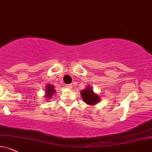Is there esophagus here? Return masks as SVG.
<instances>
[{
    "label": "esophagus",
    "mask_w": 152,
    "mask_h": 152,
    "mask_svg": "<svg viewBox=\"0 0 152 152\" xmlns=\"http://www.w3.org/2000/svg\"><path fill=\"white\" fill-rule=\"evenodd\" d=\"M66 87L68 88V89H70V88L72 87V84H69V85H66Z\"/></svg>",
    "instance_id": "34e87169"
}]
</instances>
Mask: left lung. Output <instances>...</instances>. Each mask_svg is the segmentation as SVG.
Returning a JSON list of instances; mask_svg holds the SVG:
<instances>
[{
  "label": "left lung",
  "mask_w": 152,
  "mask_h": 152,
  "mask_svg": "<svg viewBox=\"0 0 152 152\" xmlns=\"http://www.w3.org/2000/svg\"><path fill=\"white\" fill-rule=\"evenodd\" d=\"M81 96L84 102L88 105H94L97 104L100 100L99 96L93 92L90 87L88 86L87 89L81 91Z\"/></svg>",
  "instance_id": "obj_1"
}]
</instances>
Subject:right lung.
Segmentation results:
<instances>
[{
    "mask_svg": "<svg viewBox=\"0 0 152 152\" xmlns=\"http://www.w3.org/2000/svg\"><path fill=\"white\" fill-rule=\"evenodd\" d=\"M55 89L53 86H50V85H48L46 87V96L48 98H50L53 95V94L55 93Z\"/></svg>",
    "mask_w": 152,
    "mask_h": 152,
    "instance_id": "right-lung-1",
    "label": "right lung"
}]
</instances>
